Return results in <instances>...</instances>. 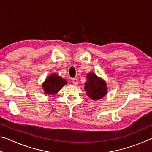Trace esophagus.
Listing matches in <instances>:
<instances>
[{
	"mask_svg": "<svg viewBox=\"0 0 152 152\" xmlns=\"http://www.w3.org/2000/svg\"><path fill=\"white\" fill-rule=\"evenodd\" d=\"M72 83H73L75 86H77V85H78V79H76V78H73V79H72Z\"/></svg>",
	"mask_w": 152,
	"mask_h": 152,
	"instance_id": "1",
	"label": "esophagus"
}]
</instances>
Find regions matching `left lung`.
Here are the masks:
<instances>
[{
  "label": "left lung",
  "mask_w": 152,
  "mask_h": 152,
  "mask_svg": "<svg viewBox=\"0 0 152 152\" xmlns=\"http://www.w3.org/2000/svg\"><path fill=\"white\" fill-rule=\"evenodd\" d=\"M86 82L84 83V90L87 96L92 100L97 101L107 94V84L103 79L99 78L94 72H89L86 75Z\"/></svg>",
  "instance_id": "8db88e82"
}]
</instances>
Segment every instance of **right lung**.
Masks as SVG:
<instances>
[{
	"label": "right lung",
	"instance_id": "obj_1",
	"mask_svg": "<svg viewBox=\"0 0 152 152\" xmlns=\"http://www.w3.org/2000/svg\"><path fill=\"white\" fill-rule=\"evenodd\" d=\"M67 84L66 80L56 73L51 74L42 84V88L45 94H56Z\"/></svg>",
	"mask_w": 152,
	"mask_h": 152
}]
</instances>
